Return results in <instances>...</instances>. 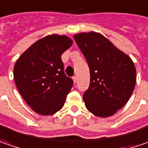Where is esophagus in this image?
<instances>
[{
    "mask_svg": "<svg viewBox=\"0 0 148 148\" xmlns=\"http://www.w3.org/2000/svg\"><path fill=\"white\" fill-rule=\"evenodd\" d=\"M77 79H77V76H74V77H73V80H74V83L77 82Z\"/></svg>",
    "mask_w": 148,
    "mask_h": 148,
    "instance_id": "obj_1",
    "label": "esophagus"
}]
</instances>
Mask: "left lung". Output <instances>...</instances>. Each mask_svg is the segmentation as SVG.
Segmentation results:
<instances>
[{
  "instance_id": "left-lung-1",
  "label": "left lung",
  "mask_w": 148,
  "mask_h": 148,
  "mask_svg": "<svg viewBox=\"0 0 148 148\" xmlns=\"http://www.w3.org/2000/svg\"><path fill=\"white\" fill-rule=\"evenodd\" d=\"M74 38L90 67V84L83 95L85 107L96 116H111L126 105L134 90V63L101 33L80 32Z\"/></svg>"
}]
</instances>
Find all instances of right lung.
<instances>
[{
  "label": "right lung",
  "instance_id": "add662e5",
  "mask_svg": "<svg viewBox=\"0 0 148 148\" xmlns=\"http://www.w3.org/2000/svg\"><path fill=\"white\" fill-rule=\"evenodd\" d=\"M72 44L65 35H48L32 44L14 65L18 91L39 115L55 114L65 103L73 80L64 74L61 55Z\"/></svg>",
  "mask_w": 148,
  "mask_h": 148
}]
</instances>
